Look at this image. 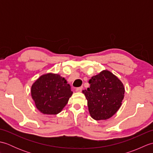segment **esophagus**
<instances>
[{
	"instance_id": "esophagus-1",
	"label": "esophagus",
	"mask_w": 153,
	"mask_h": 153,
	"mask_svg": "<svg viewBox=\"0 0 153 153\" xmlns=\"http://www.w3.org/2000/svg\"><path fill=\"white\" fill-rule=\"evenodd\" d=\"M82 89H83L82 87H77V88H76V91L77 92H82Z\"/></svg>"
}]
</instances>
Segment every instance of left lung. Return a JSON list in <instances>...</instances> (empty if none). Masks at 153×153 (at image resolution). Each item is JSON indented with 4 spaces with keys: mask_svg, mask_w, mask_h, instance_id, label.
<instances>
[{
    "mask_svg": "<svg viewBox=\"0 0 153 153\" xmlns=\"http://www.w3.org/2000/svg\"><path fill=\"white\" fill-rule=\"evenodd\" d=\"M90 87L83 91L91 116L95 120H107L121 106L125 89L118 77L103 70L89 81Z\"/></svg>",
    "mask_w": 153,
    "mask_h": 153,
    "instance_id": "8db88e82",
    "label": "left lung"
}]
</instances>
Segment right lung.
Here are the masks:
<instances>
[{
	"label": "right lung",
	"instance_id": "obj_1",
	"mask_svg": "<svg viewBox=\"0 0 153 153\" xmlns=\"http://www.w3.org/2000/svg\"><path fill=\"white\" fill-rule=\"evenodd\" d=\"M31 97L37 109L45 114H57L66 105L73 92L60 75L47 74L32 85Z\"/></svg>",
	"mask_w": 153,
	"mask_h": 153
}]
</instances>
